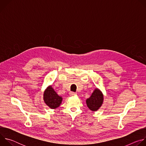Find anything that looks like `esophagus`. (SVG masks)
I'll return each mask as SVG.
<instances>
[{"instance_id":"esophagus-1","label":"esophagus","mask_w":146,"mask_h":146,"mask_svg":"<svg viewBox=\"0 0 146 146\" xmlns=\"http://www.w3.org/2000/svg\"><path fill=\"white\" fill-rule=\"evenodd\" d=\"M76 94V93L74 92H70V93H69V95L70 96H73V95H75Z\"/></svg>"}]
</instances>
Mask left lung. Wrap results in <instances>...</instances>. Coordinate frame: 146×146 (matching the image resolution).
Masks as SVG:
<instances>
[{"label":"left lung","instance_id":"8db88e82","mask_svg":"<svg viewBox=\"0 0 146 146\" xmlns=\"http://www.w3.org/2000/svg\"><path fill=\"white\" fill-rule=\"evenodd\" d=\"M103 101V95L102 92L96 88L93 92L91 96L86 100V103L88 108L91 110L95 111L102 106Z\"/></svg>","mask_w":146,"mask_h":146}]
</instances>
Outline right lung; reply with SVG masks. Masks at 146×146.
Here are the masks:
<instances>
[{"instance_id":"obj_1","label":"right lung","mask_w":146,"mask_h":146,"mask_svg":"<svg viewBox=\"0 0 146 146\" xmlns=\"http://www.w3.org/2000/svg\"><path fill=\"white\" fill-rule=\"evenodd\" d=\"M43 98L46 105L52 109L59 107L62 100V98L55 92L51 86L48 87L44 91Z\"/></svg>"}]
</instances>
